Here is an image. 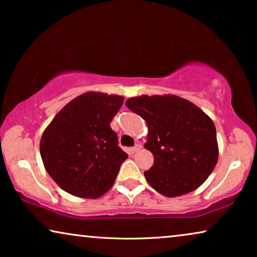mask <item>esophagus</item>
Here are the masks:
<instances>
[{"label": "esophagus", "mask_w": 257, "mask_h": 257, "mask_svg": "<svg viewBox=\"0 0 257 257\" xmlns=\"http://www.w3.org/2000/svg\"><path fill=\"white\" fill-rule=\"evenodd\" d=\"M140 149H142V145H140V144H137V145H136L135 147H131V149H130V153L135 154V153L138 152V151H139Z\"/></svg>", "instance_id": "34e87169"}]
</instances>
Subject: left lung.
<instances>
[{
    "mask_svg": "<svg viewBox=\"0 0 257 257\" xmlns=\"http://www.w3.org/2000/svg\"><path fill=\"white\" fill-rule=\"evenodd\" d=\"M146 121L145 149L153 166L145 171L149 184L168 198L195 191L212 173L219 158L212 119L195 104L175 94L132 97L125 103Z\"/></svg>",
    "mask_w": 257,
    "mask_h": 257,
    "instance_id": "left-lung-1",
    "label": "left lung"
}]
</instances>
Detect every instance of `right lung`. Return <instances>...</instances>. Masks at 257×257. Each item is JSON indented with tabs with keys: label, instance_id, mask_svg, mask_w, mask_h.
Segmentation results:
<instances>
[{
	"label": "right lung",
	"instance_id": "right-lung-1",
	"mask_svg": "<svg viewBox=\"0 0 257 257\" xmlns=\"http://www.w3.org/2000/svg\"><path fill=\"white\" fill-rule=\"evenodd\" d=\"M124 97L90 91L69 101L44 130L40 152L49 175L63 191L84 199L104 195L127 154L110 122Z\"/></svg>",
	"mask_w": 257,
	"mask_h": 257
}]
</instances>
